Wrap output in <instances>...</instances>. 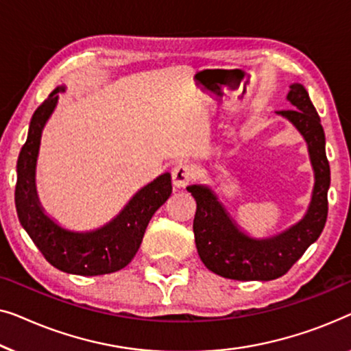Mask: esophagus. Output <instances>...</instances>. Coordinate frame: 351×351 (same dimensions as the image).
<instances>
[{"mask_svg":"<svg viewBox=\"0 0 351 351\" xmlns=\"http://www.w3.org/2000/svg\"><path fill=\"white\" fill-rule=\"evenodd\" d=\"M195 167L187 162H180L175 165L173 171H171V178H173V184L176 187H184L195 180Z\"/></svg>","mask_w":351,"mask_h":351,"instance_id":"34e87169","label":"esophagus"}]
</instances>
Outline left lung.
I'll use <instances>...</instances> for the list:
<instances>
[{
    "label": "left lung",
    "instance_id": "1",
    "mask_svg": "<svg viewBox=\"0 0 351 351\" xmlns=\"http://www.w3.org/2000/svg\"><path fill=\"white\" fill-rule=\"evenodd\" d=\"M288 100L294 110L280 111L278 114L288 117L304 135L315 170L312 204L299 224L274 239L253 240L237 229L210 189L204 186L187 187L197 204L192 226L197 251L206 269L224 278L269 281L283 276L324 229L330 170L322 119L300 84L289 87Z\"/></svg>",
    "mask_w": 351,
    "mask_h": 351
}]
</instances>
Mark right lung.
Segmentation results:
<instances>
[{
    "mask_svg": "<svg viewBox=\"0 0 351 351\" xmlns=\"http://www.w3.org/2000/svg\"><path fill=\"white\" fill-rule=\"evenodd\" d=\"M56 88L36 108L25 145L17 159L16 210L23 229L44 259L66 274L95 276L124 269L140 248L152 215L171 194V176L164 173L138 192L117 218L100 230L75 234L53 224L43 213L34 192V164L44 122L57 103Z\"/></svg>",
    "mask_w": 351,
    "mask_h": 351,
    "instance_id": "1",
    "label": "right lung"
}]
</instances>
